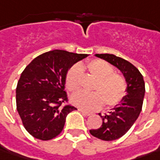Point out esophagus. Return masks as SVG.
Returning a JSON list of instances; mask_svg holds the SVG:
<instances>
[{"instance_id":"1","label":"esophagus","mask_w":160,"mask_h":160,"mask_svg":"<svg viewBox=\"0 0 160 160\" xmlns=\"http://www.w3.org/2000/svg\"><path fill=\"white\" fill-rule=\"evenodd\" d=\"M79 111H80V113H82L84 115H86V116L92 115V113H89V112H87V111H84V110H82V109H79Z\"/></svg>"}]
</instances>
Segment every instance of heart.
Here are the masks:
<instances>
[{
    "label": "heart",
    "instance_id": "b5f03b06",
    "mask_svg": "<svg viewBox=\"0 0 160 160\" xmlns=\"http://www.w3.org/2000/svg\"><path fill=\"white\" fill-rule=\"evenodd\" d=\"M85 69L96 79L92 90L94 92H77L71 97V102L77 108L84 110H96L104 104L107 108H113L120 104L127 93L128 83L119 73H115L113 65L101 59L88 62ZM81 68L75 64L71 67L65 76V86L71 92L80 89Z\"/></svg>",
    "mask_w": 160,
    "mask_h": 160
}]
</instances>
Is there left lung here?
<instances>
[{"label": "left lung", "instance_id": "left-lung-1", "mask_svg": "<svg viewBox=\"0 0 160 160\" xmlns=\"http://www.w3.org/2000/svg\"><path fill=\"white\" fill-rule=\"evenodd\" d=\"M97 57L106 60L117 67L127 80V95L120 104L102 118L98 129L89 130L90 134L102 141H115L123 136L135 122L142 111L145 94V83L142 73L134 65L121 57L109 53H97Z\"/></svg>", "mask_w": 160, "mask_h": 160}]
</instances>
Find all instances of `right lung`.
<instances>
[{
	"label": "right lung",
	"mask_w": 160,
	"mask_h": 160,
	"mask_svg": "<svg viewBox=\"0 0 160 160\" xmlns=\"http://www.w3.org/2000/svg\"><path fill=\"white\" fill-rule=\"evenodd\" d=\"M87 56L53 50L36 57L22 72L16 88L17 110L34 138H55L62 131L67 115L77 109L68 104L65 76L74 63Z\"/></svg>",
	"instance_id": "obj_1"
}]
</instances>
